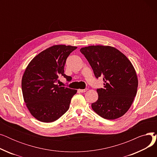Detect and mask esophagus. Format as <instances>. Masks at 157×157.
Instances as JSON below:
<instances>
[{
	"instance_id": "obj_1",
	"label": "esophagus",
	"mask_w": 157,
	"mask_h": 157,
	"mask_svg": "<svg viewBox=\"0 0 157 157\" xmlns=\"http://www.w3.org/2000/svg\"><path fill=\"white\" fill-rule=\"evenodd\" d=\"M87 90H88L87 88H85V89H79L78 91L81 92V93H84V92H86Z\"/></svg>"
}]
</instances>
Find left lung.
Wrapping results in <instances>:
<instances>
[{"instance_id":"1","label":"left lung","mask_w":157,"mask_h":157,"mask_svg":"<svg viewBox=\"0 0 157 157\" xmlns=\"http://www.w3.org/2000/svg\"><path fill=\"white\" fill-rule=\"evenodd\" d=\"M97 78L102 77L104 88L97 90L98 100L92 109L107 120L117 119L129 109L136 95L138 79L127 57L109 46H89L80 49Z\"/></svg>"}]
</instances>
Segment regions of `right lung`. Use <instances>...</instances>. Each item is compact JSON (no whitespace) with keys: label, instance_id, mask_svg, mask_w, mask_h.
I'll return each instance as SVG.
<instances>
[{"label":"right lung","instance_id":"right-lung-1","mask_svg":"<svg viewBox=\"0 0 157 157\" xmlns=\"http://www.w3.org/2000/svg\"><path fill=\"white\" fill-rule=\"evenodd\" d=\"M76 46L54 45L39 53L27 65L21 80L25 102L30 114L37 120L50 123L67 111L76 90L56 85L59 76L68 81L64 65Z\"/></svg>","mask_w":157,"mask_h":157}]
</instances>
